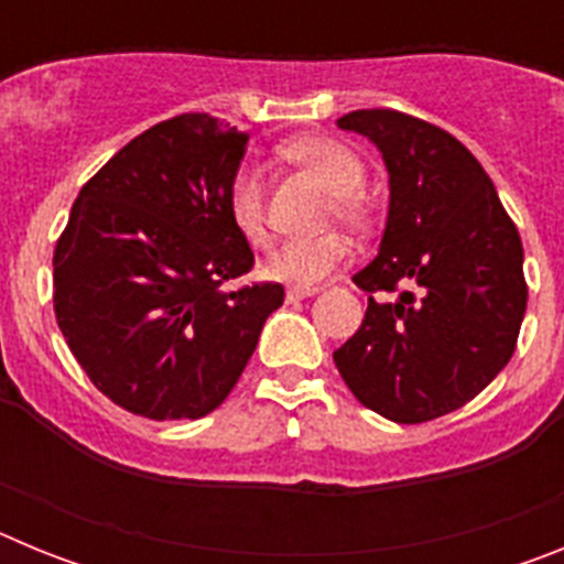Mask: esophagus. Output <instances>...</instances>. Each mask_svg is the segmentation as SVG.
Instances as JSON below:
<instances>
[{
	"label": "esophagus",
	"mask_w": 564,
	"mask_h": 564,
	"mask_svg": "<svg viewBox=\"0 0 564 564\" xmlns=\"http://www.w3.org/2000/svg\"><path fill=\"white\" fill-rule=\"evenodd\" d=\"M316 293H318V288H302V285H293V288H288L285 296H288V302H299V299L316 296Z\"/></svg>",
	"instance_id": "1"
}]
</instances>
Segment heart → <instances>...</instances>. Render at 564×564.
<instances>
[{
  "mask_svg": "<svg viewBox=\"0 0 564 564\" xmlns=\"http://www.w3.org/2000/svg\"><path fill=\"white\" fill-rule=\"evenodd\" d=\"M285 152L293 163L307 169L333 194L330 203L338 220L350 223V226H364L367 223L370 208H367L364 194L358 192L364 186L367 169H364V161L350 147H344V143L333 141V138L311 134V138L293 141ZM226 208L234 228L251 246H265V183H262V169L257 163L246 161L234 169L226 192ZM347 259H350V242H347V237H341L336 231H325L282 242L265 259L262 271L268 276L279 279V282L313 288L322 279L330 276L333 271H338Z\"/></svg>",
  "mask_w": 564,
  "mask_h": 564,
  "instance_id": "1",
  "label": "heart"
}]
</instances>
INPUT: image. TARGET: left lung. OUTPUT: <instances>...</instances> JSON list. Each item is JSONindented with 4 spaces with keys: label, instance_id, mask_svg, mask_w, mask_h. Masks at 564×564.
Segmentation results:
<instances>
[{
    "label": "left lung",
    "instance_id": "8db88e82",
    "mask_svg": "<svg viewBox=\"0 0 564 564\" xmlns=\"http://www.w3.org/2000/svg\"><path fill=\"white\" fill-rule=\"evenodd\" d=\"M336 123L370 138L390 174L378 257L352 282L398 296H370L333 361L367 410L432 421L514 356L528 302L520 234L475 154L435 123L395 109H356Z\"/></svg>",
    "mask_w": 564,
    "mask_h": 564
}]
</instances>
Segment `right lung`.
<instances>
[{
    "label": "right lung",
    "instance_id": "add662e5",
    "mask_svg": "<svg viewBox=\"0 0 564 564\" xmlns=\"http://www.w3.org/2000/svg\"><path fill=\"white\" fill-rule=\"evenodd\" d=\"M246 143L206 112L154 123L87 181L58 237V327L89 381L132 415L217 410L285 302L276 282L220 288L253 268L226 208Z\"/></svg>",
    "mask_w": 564,
    "mask_h": 564
}]
</instances>
